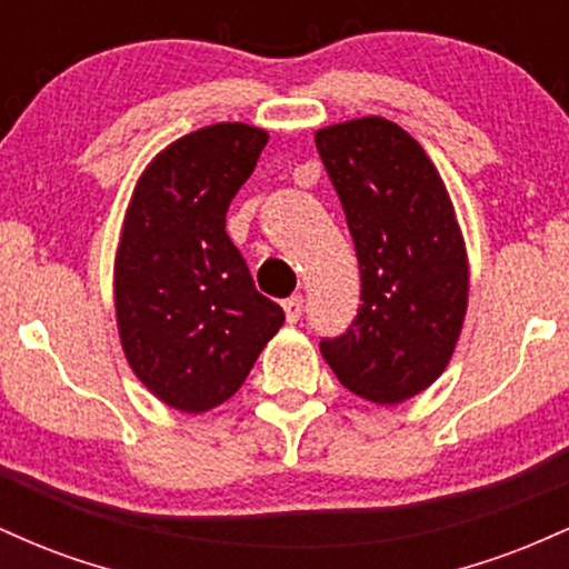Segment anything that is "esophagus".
<instances>
[{
    "mask_svg": "<svg viewBox=\"0 0 569 569\" xmlns=\"http://www.w3.org/2000/svg\"><path fill=\"white\" fill-rule=\"evenodd\" d=\"M302 310H305V299L299 297H291V299H286L283 302V312H286V321L289 323H297L299 318H302Z\"/></svg>",
    "mask_w": 569,
    "mask_h": 569,
    "instance_id": "esophagus-1",
    "label": "esophagus"
}]
</instances>
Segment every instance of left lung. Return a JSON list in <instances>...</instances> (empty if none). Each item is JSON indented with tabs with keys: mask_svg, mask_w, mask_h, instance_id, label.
I'll list each match as a JSON object with an SVG mask.
<instances>
[{
	"mask_svg": "<svg viewBox=\"0 0 569 569\" xmlns=\"http://www.w3.org/2000/svg\"><path fill=\"white\" fill-rule=\"evenodd\" d=\"M316 147L361 267L348 335L321 352L350 393L393 407L422 393L452 358L468 310V251L452 198L426 149L385 117L316 130Z\"/></svg>",
	"mask_w": 569,
	"mask_h": 569,
	"instance_id": "8db88e82",
	"label": "left lung"
}]
</instances>
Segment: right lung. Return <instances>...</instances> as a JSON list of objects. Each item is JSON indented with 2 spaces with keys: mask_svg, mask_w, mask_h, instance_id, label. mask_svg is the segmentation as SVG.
I'll return each mask as SVG.
<instances>
[{
  "mask_svg": "<svg viewBox=\"0 0 569 569\" xmlns=\"http://www.w3.org/2000/svg\"><path fill=\"white\" fill-rule=\"evenodd\" d=\"M267 136L217 122L154 154L130 194L114 257L120 345L143 388L200 415L232 398L283 326L224 232Z\"/></svg>",
  "mask_w": 569,
  "mask_h": 569,
  "instance_id": "obj_1",
  "label": "right lung"
}]
</instances>
